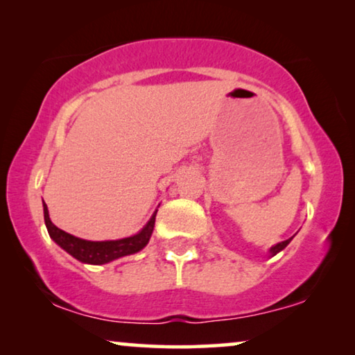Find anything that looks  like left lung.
I'll use <instances>...</instances> for the list:
<instances>
[{
  "label": "left lung",
  "mask_w": 355,
  "mask_h": 355,
  "mask_svg": "<svg viewBox=\"0 0 355 355\" xmlns=\"http://www.w3.org/2000/svg\"><path fill=\"white\" fill-rule=\"evenodd\" d=\"M292 239H293V237H290V239L284 241V242H279V244H276V245H274V247L269 248V253H271V257L277 255V253H279L280 250H284V248L290 244V241H292Z\"/></svg>",
  "instance_id": "left-lung-1"
}]
</instances>
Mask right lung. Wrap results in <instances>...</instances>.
<instances>
[{
  "mask_svg": "<svg viewBox=\"0 0 355 355\" xmlns=\"http://www.w3.org/2000/svg\"><path fill=\"white\" fill-rule=\"evenodd\" d=\"M42 207H44L46 228L47 232H49V236L52 237V241H54L57 245H60L63 250L70 253L71 257H75L76 260L87 264H105L113 260H118L121 257L140 252L141 248L148 244V241H150L153 230H155V221L157 214L156 210L150 221L145 225V228L140 232H137L135 236L124 237V239L118 241L94 242L79 239V237L68 234V232L57 228L49 218V210H47V205L44 202H42Z\"/></svg>",
  "mask_w": 355,
  "mask_h": 355,
  "instance_id": "obj_1",
  "label": "right lung"
}]
</instances>
